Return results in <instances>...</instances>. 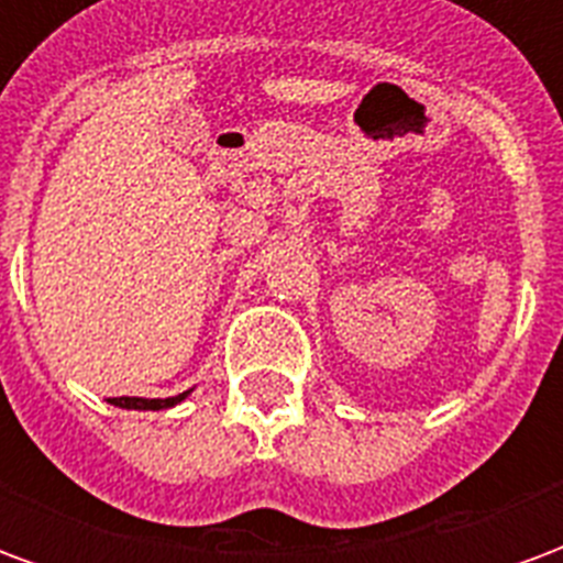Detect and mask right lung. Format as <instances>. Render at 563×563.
Segmentation results:
<instances>
[{"mask_svg": "<svg viewBox=\"0 0 563 563\" xmlns=\"http://www.w3.org/2000/svg\"><path fill=\"white\" fill-rule=\"evenodd\" d=\"M189 395H174V398H111L114 407H126V410H165V407H174V404H180Z\"/></svg>", "mask_w": 563, "mask_h": 563, "instance_id": "right-lung-1", "label": "right lung"}]
</instances>
